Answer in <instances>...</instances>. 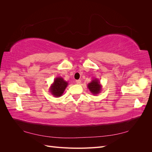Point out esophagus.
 Segmentation results:
<instances>
[{
  "instance_id": "34e87169",
  "label": "esophagus",
  "mask_w": 152,
  "mask_h": 152,
  "mask_svg": "<svg viewBox=\"0 0 152 152\" xmlns=\"http://www.w3.org/2000/svg\"><path fill=\"white\" fill-rule=\"evenodd\" d=\"M75 82H76L77 84H81V80H77L75 81Z\"/></svg>"
}]
</instances>
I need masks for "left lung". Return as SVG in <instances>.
I'll return each mask as SVG.
<instances>
[{"mask_svg": "<svg viewBox=\"0 0 152 152\" xmlns=\"http://www.w3.org/2000/svg\"><path fill=\"white\" fill-rule=\"evenodd\" d=\"M87 88L90 91L91 93L93 95L97 96L99 93H101L102 89V86L101 85L100 82L98 79H93L90 83L87 85Z\"/></svg>", "mask_w": 152, "mask_h": 152, "instance_id": "8db88e82", "label": "left lung"}]
</instances>
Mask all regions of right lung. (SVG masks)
Returning a JSON list of instances; mask_svg holds the SVG:
<instances>
[{
	"label": "right lung",
	"mask_w": 152,
	"mask_h": 152,
	"mask_svg": "<svg viewBox=\"0 0 152 152\" xmlns=\"http://www.w3.org/2000/svg\"><path fill=\"white\" fill-rule=\"evenodd\" d=\"M68 83L62 77H56L53 83L49 87V92L54 97H60L65 91Z\"/></svg>",
	"instance_id": "right-lung-1"
}]
</instances>
